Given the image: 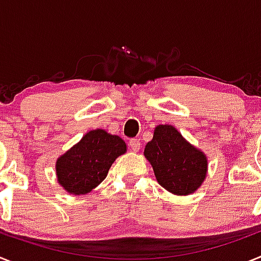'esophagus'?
<instances>
[{"instance_id":"1","label":"esophagus","mask_w":261,"mask_h":261,"mask_svg":"<svg viewBox=\"0 0 261 261\" xmlns=\"http://www.w3.org/2000/svg\"><path fill=\"white\" fill-rule=\"evenodd\" d=\"M129 146H130V149H132L133 152H139L140 148H141V142H140V140H130L129 141Z\"/></svg>"}]
</instances>
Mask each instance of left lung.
Masks as SVG:
<instances>
[{"mask_svg":"<svg viewBox=\"0 0 261 261\" xmlns=\"http://www.w3.org/2000/svg\"><path fill=\"white\" fill-rule=\"evenodd\" d=\"M144 155L152 165L158 184L171 194H193L206 179L207 155L173 125L155 126Z\"/></svg>","mask_w":261,"mask_h":261,"instance_id":"8db88e82","label":"left lung"}]
</instances>
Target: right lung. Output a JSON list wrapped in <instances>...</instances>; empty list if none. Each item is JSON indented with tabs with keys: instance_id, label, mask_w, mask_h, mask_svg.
I'll return each mask as SVG.
<instances>
[{
	"instance_id": "1",
	"label": "right lung",
	"mask_w": 261,
	"mask_h": 261,
	"mask_svg": "<svg viewBox=\"0 0 261 261\" xmlns=\"http://www.w3.org/2000/svg\"><path fill=\"white\" fill-rule=\"evenodd\" d=\"M125 152L126 144L121 137L104 129L90 130L58 157V184L72 195L87 194L104 181L116 158Z\"/></svg>"
}]
</instances>
